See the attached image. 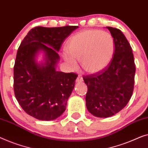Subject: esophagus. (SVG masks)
Masks as SVG:
<instances>
[{
    "label": "esophagus",
    "mask_w": 148,
    "mask_h": 148,
    "mask_svg": "<svg viewBox=\"0 0 148 148\" xmlns=\"http://www.w3.org/2000/svg\"><path fill=\"white\" fill-rule=\"evenodd\" d=\"M76 82H83V78H82V77L81 76H78V77H77Z\"/></svg>",
    "instance_id": "1"
}]
</instances>
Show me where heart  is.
<instances>
[{"instance_id":"b5f03b06","label":"heart","mask_w":148,"mask_h":148,"mask_svg":"<svg viewBox=\"0 0 148 148\" xmlns=\"http://www.w3.org/2000/svg\"><path fill=\"white\" fill-rule=\"evenodd\" d=\"M63 58L72 70L80 61L82 69L88 74H96L107 67L115 51V42L109 33L85 30L70 37L66 44Z\"/></svg>"}]
</instances>
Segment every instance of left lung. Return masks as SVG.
<instances>
[{
	"label": "left lung",
	"mask_w": 148,
	"mask_h": 148,
	"mask_svg": "<svg viewBox=\"0 0 148 148\" xmlns=\"http://www.w3.org/2000/svg\"><path fill=\"white\" fill-rule=\"evenodd\" d=\"M113 37L115 53L109 66L102 72L84 76L88 87L86 105L97 117H109L130 101L134 87L136 66L132 47L118 29L107 27Z\"/></svg>",
	"instance_id": "left-lung-1"
}]
</instances>
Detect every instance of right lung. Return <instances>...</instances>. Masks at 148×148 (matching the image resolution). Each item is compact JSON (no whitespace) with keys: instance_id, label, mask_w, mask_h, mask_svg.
<instances>
[{"instance_id":"right-lung-1","label":"right lung","mask_w":148,"mask_h":148,"mask_svg":"<svg viewBox=\"0 0 148 148\" xmlns=\"http://www.w3.org/2000/svg\"><path fill=\"white\" fill-rule=\"evenodd\" d=\"M78 26L36 27L22 41L14 66V95L28 115L41 121L65 111L78 75L57 71L62 42ZM42 53V60L37 58Z\"/></svg>"}]
</instances>
